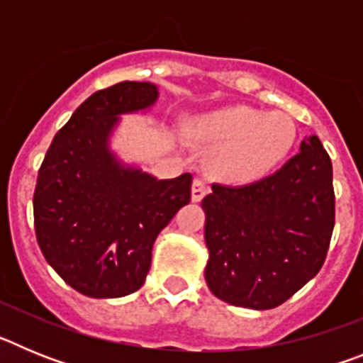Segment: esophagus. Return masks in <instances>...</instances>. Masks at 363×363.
<instances>
[{"mask_svg": "<svg viewBox=\"0 0 363 363\" xmlns=\"http://www.w3.org/2000/svg\"><path fill=\"white\" fill-rule=\"evenodd\" d=\"M207 184H205L203 179L196 178L194 182H192V187H191V198L194 203H198V201L203 200V196L207 194Z\"/></svg>", "mask_w": 363, "mask_h": 363, "instance_id": "esophagus-1", "label": "esophagus"}]
</instances>
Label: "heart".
<instances>
[{
  "instance_id": "1",
  "label": "heart",
  "mask_w": 363,
  "mask_h": 363,
  "mask_svg": "<svg viewBox=\"0 0 363 363\" xmlns=\"http://www.w3.org/2000/svg\"><path fill=\"white\" fill-rule=\"evenodd\" d=\"M192 134L198 142L218 147L214 165L221 178L251 184L267 176L289 154L296 127L285 112L234 105L196 118Z\"/></svg>"
}]
</instances>
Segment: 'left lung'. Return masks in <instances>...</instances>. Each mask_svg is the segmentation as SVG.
Masks as SVG:
<instances>
[{
	"mask_svg": "<svg viewBox=\"0 0 363 363\" xmlns=\"http://www.w3.org/2000/svg\"><path fill=\"white\" fill-rule=\"evenodd\" d=\"M211 293L230 306L265 311L289 300L322 269L333 227V165L318 136L269 178L213 185L201 201Z\"/></svg>",
	"mask_w": 363,
	"mask_h": 363,
	"instance_id": "8db88e82",
	"label": "left lung"
}]
</instances>
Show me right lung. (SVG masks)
Returning <instances> with one entry per match:
<instances>
[{"label": "right lung", "instance_id": "right-lung-1", "mask_svg": "<svg viewBox=\"0 0 363 363\" xmlns=\"http://www.w3.org/2000/svg\"><path fill=\"white\" fill-rule=\"evenodd\" d=\"M150 82H121L79 105L38 172L34 227L47 264L91 298L143 285L162 229L191 201L192 174L158 179L112 149L121 116L158 101Z\"/></svg>", "mask_w": 363, "mask_h": 363}]
</instances>
